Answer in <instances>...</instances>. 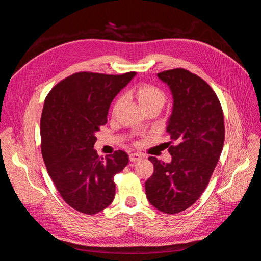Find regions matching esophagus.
<instances>
[{
    "label": "esophagus",
    "mask_w": 261,
    "mask_h": 261,
    "mask_svg": "<svg viewBox=\"0 0 261 261\" xmlns=\"http://www.w3.org/2000/svg\"><path fill=\"white\" fill-rule=\"evenodd\" d=\"M143 159V155L139 153H130L129 154V161L130 162H137Z\"/></svg>",
    "instance_id": "obj_1"
}]
</instances>
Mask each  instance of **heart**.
<instances>
[{
	"label": "heart",
	"mask_w": 261,
	"mask_h": 261,
	"mask_svg": "<svg viewBox=\"0 0 261 261\" xmlns=\"http://www.w3.org/2000/svg\"><path fill=\"white\" fill-rule=\"evenodd\" d=\"M134 97L136 98L139 107L143 109V111L149 109H162L165 103V93L158 87L149 84H144L136 87L135 89L130 92ZM123 103V99L120 97L117 98L113 105V113H115Z\"/></svg>",
	"instance_id": "b5f03b06"
}]
</instances>
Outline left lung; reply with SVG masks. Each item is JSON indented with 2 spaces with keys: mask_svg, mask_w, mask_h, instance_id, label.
<instances>
[{
  "mask_svg": "<svg viewBox=\"0 0 261 261\" xmlns=\"http://www.w3.org/2000/svg\"><path fill=\"white\" fill-rule=\"evenodd\" d=\"M173 97L167 132L170 163L150 156L154 171L145 183L148 201L173 215L189 208L206 189L224 144V118L215 91L199 76L184 68L158 74Z\"/></svg>",
  "mask_w": 261,
  "mask_h": 261,
  "instance_id": "1",
  "label": "left lung"
}]
</instances>
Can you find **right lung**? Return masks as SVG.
<instances>
[{
	"instance_id": "right-lung-1",
	"label": "right lung",
	"mask_w": 261,
	"mask_h": 261,
	"mask_svg": "<svg viewBox=\"0 0 261 261\" xmlns=\"http://www.w3.org/2000/svg\"><path fill=\"white\" fill-rule=\"evenodd\" d=\"M135 75L76 73L54 86L45 98L40 121L44 164L62 198L86 215L113 201L114 175L128 163L122 150L103 159L93 146L99 127L107 124L111 102Z\"/></svg>"
}]
</instances>
